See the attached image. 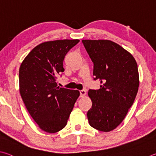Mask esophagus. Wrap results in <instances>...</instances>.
<instances>
[{"label": "esophagus", "mask_w": 156, "mask_h": 156, "mask_svg": "<svg viewBox=\"0 0 156 156\" xmlns=\"http://www.w3.org/2000/svg\"><path fill=\"white\" fill-rule=\"evenodd\" d=\"M80 97L81 98H84V96H85L86 95V91L84 90H82L80 91Z\"/></svg>", "instance_id": "34e87169"}]
</instances>
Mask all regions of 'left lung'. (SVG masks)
<instances>
[{"label": "left lung", "mask_w": 156, "mask_h": 156, "mask_svg": "<svg viewBox=\"0 0 156 156\" xmlns=\"http://www.w3.org/2000/svg\"><path fill=\"white\" fill-rule=\"evenodd\" d=\"M93 62L94 80L100 89L89 90L92 101L87 112L90 126L101 132L115 129L134 103L139 87L138 66L134 56L114 41L82 40Z\"/></svg>", "instance_id": "left-lung-1"}]
</instances>
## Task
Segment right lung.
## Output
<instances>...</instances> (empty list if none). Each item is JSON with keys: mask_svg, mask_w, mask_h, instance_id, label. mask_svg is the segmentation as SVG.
Instances as JSON below:
<instances>
[{"mask_svg": "<svg viewBox=\"0 0 156 156\" xmlns=\"http://www.w3.org/2000/svg\"><path fill=\"white\" fill-rule=\"evenodd\" d=\"M79 39L45 41L28 54L19 69L20 93L39 128L55 133L66 126L80 96L77 90L60 88L56 76L64 72L63 60Z\"/></svg>", "mask_w": 156, "mask_h": 156, "instance_id": "add662e5", "label": "right lung"}]
</instances>
